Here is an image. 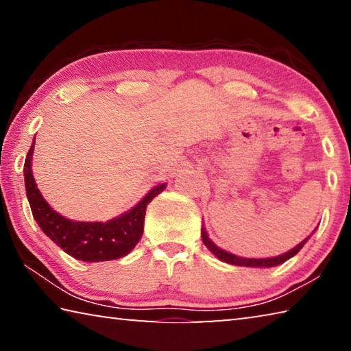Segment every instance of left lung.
<instances>
[{"label":"left lung","mask_w":351,"mask_h":351,"mask_svg":"<svg viewBox=\"0 0 351 351\" xmlns=\"http://www.w3.org/2000/svg\"><path fill=\"white\" fill-rule=\"evenodd\" d=\"M316 232V229L313 230V234ZM311 234V235H313ZM308 235L304 241H300L299 245L291 249V251L285 252L282 255H277V257H268V258H246V257H239V255L235 254H230L228 251H224V249L218 247L215 243H213L209 235L206 232V228L203 226V229H201V237H203V243L206 245V247L209 249V251L215 255L218 260L224 261V263H229V265H235V266H246V268H272V266H278L285 263V261L289 260L291 257H294V255L300 251L302 247L305 246V243L310 240V237Z\"/></svg>","instance_id":"8db88e82"}]
</instances>
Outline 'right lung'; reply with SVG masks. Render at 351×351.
<instances>
[{
    "label": "right lung",
    "mask_w": 351,
    "mask_h": 351,
    "mask_svg": "<svg viewBox=\"0 0 351 351\" xmlns=\"http://www.w3.org/2000/svg\"><path fill=\"white\" fill-rule=\"evenodd\" d=\"M35 138L25 161L26 195L40 229L71 257L82 261H108L125 257L138 245L144 232L145 210L150 201L167 184H158L128 212L108 221H73L56 212L43 198L32 175Z\"/></svg>",
    "instance_id": "right-lung-1"
}]
</instances>
